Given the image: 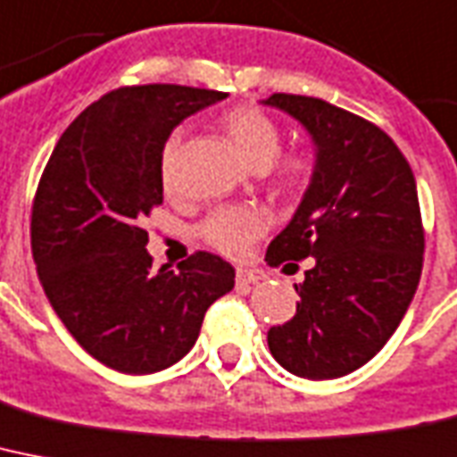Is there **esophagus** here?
<instances>
[{"instance_id":"obj_1","label":"esophagus","mask_w":457,"mask_h":457,"mask_svg":"<svg viewBox=\"0 0 457 457\" xmlns=\"http://www.w3.org/2000/svg\"><path fill=\"white\" fill-rule=\"evenodd\" d=\"M258 279H262L261 272L248 270V267H237V284H255Z\"/></svg>"}]
</instances>
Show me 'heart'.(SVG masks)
Segmentation results:
<instances>
[{"instance_id": "obj_1", "label": "heart", "mask_w": 457, "mask_h": 457, "mask_svg": "<svg viewBox=\"0 0 457 457\" xmlns=\"http://www.w3.org/2000/svg\"><path fill=\"white\" fill-rule=\"evenodd\" d=\"M222 129L228 131L232 143L244 157L246 164L253 169H265L277 159L281 150V131L262 110L258 107H235L222 117ZM178 150H180V133H170L162 150V185L164 190L176 187V166ZM314 173V162L305 152H291L277 162L274 166V183L281 192L295 195L305 190ZM267 229V218L258 209H216L204 218L196 228V235L202 237L209 246L232 258H241L251 244Z\"/></svg>"}]
</instances>
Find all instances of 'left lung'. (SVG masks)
Listing matches in <instances>:
<instances>
[{
	"instance_id": "1",
	"label": "left lung",
	"mask_w": 457,
	"mask_h": 457,
	"mask_svg": "<svg viewBox=\"0 0 457 457\" xmlns=\"http://www.w3.org/2000/svg\"><path fill=\"white\" fill-rule=\"evenodd\" d=\"M262 103L298 120L317 150L310 187L265 255L272 267L314 261L295 284V317L272 326L267 345L293 376H347L383 350L420 281L425 232L413 170L383 129L343 107L293 94Z\"/></svg>"
}]
</instances>
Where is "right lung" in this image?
Returning <instances> with one entry per match:
<instances>
[{"instance_id": "add662e5", "label": "right lung", "mask_w": 457, "mask_h": 457, "mask_svg": "<svg viewBox=\"0 0 457 457\" xmlns=\"http://www.w3.org/2000/svg\"><path fill=\"white\" fill-rule=\"evenodd\" d=\"M222 98L178 84L110 91L65 129L37 187L29 235L44 293L74 340L120 373L180 361L235 288V267L206 251L157 270L140 228L164 202L170 131Z\"/></svg>"}]
</instances>
